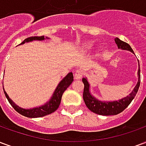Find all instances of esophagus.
I'll return each instance as SVG.
<instances>
[{
  "label": "esophagus",
  "mask_w": 146,
  "mask_h": 146,
  "mask_svg": "<svg viewBox=\"0 0 146 146\" xmlns=\"http://www.w3.org/2000/svg\"><path fill=\"white\" fill-rule=\"evenodd\" d=\"M83 71L81 70H77L75 72V74H74V78L75 79H80L83 76Z\"/></svg>",
  "instance_id": "1"
}]
</instances>
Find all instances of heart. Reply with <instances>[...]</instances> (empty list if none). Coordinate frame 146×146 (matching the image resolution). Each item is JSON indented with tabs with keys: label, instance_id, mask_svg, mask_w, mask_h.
Wrapping results in <instances>:
<instances>
[{
	"label": "heart",
	"instance_id": "1",
	"mask_svg": "<svg viewBox=\"0 0 146 146\" xmlns=\"http://www.w3.org/2000/svg\"><path fill=\"white\" fill-rule=\"evenodd\" d=\"M87 47H88V48H89V47H90V46H89V44H88V45H87Z\"/></svg>",
	"mask_w": 146,
	"mask_h": 146
}]
</instances>
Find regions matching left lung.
I'll return each mask as SVG.
<instances>
[{
  "label": "left lung",
  "mask_w": 146,
  "mask_h": 146,
  "mask_svg": "<svg viewBox=\"0 0 146 146\" xmlns=\"http://www.w3.org/2000/svg\"><path fill=\"white\" fill-rule=\"evenodd\" d=\"M115 42L117 44V47L123 50H127L134 53V51L131 48V46L124 41H122L121 40L116 37L115 39ZM139 63V62H138ZM139 65V64H138ZM138 81L137 85L135 86V89L132 92L125 98L120 99L119 101L115 102H101L97 100L94 98L89 92V84L86 78H83L82 81L84 84V93H83V98L85 102L87 107L93 113L98 114V115H103V116H110V115H116L119 113L123 112L126 108L128 106L132 100L134 99L135 95L140 86V80H141V76H140V67L138 68Z\"/></svg>",
  "instance_id": "8db88e82"
}]
</instances>
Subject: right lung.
Masks as SVG:
<instances>
[{
  "label": "right lung",
  "mask_w": 146,
  "mask_h": 146,
  "mask_svg": "<svg viewBox=\"0 0 146 146\" xmlns=\"http://www.w3.org/2000/svg\"><path fill=\"white\" fill-rule=\"evenodd\" d=\"M44 40V36H30V37L25 39L21 43V44H23L26 43V42H30L32 41V40ZM73 81V73H68V75L66 76H65V78L58 85L57 88L55 89L54 94H53V96L51 97L50 101L48 102V103H46L44 106H40V107L33 108L32 110H25V109H22V108L17 106L9 98L8 95H7V93L5 91H4V92H5V96H6V98H7V99L9 102V103L11 104L12 107L14 108L15 111H17L18 113H20L21 115H23L24 116L30 117V118H36V117H42V116H47L48 114L54 113L55 110H57V109L59 106V105H60L61 99H62V96L63 92L66 90L67 88L72 84Z\"/></svg>",
  "instance_id": "obj_1"
}]
</instances>
